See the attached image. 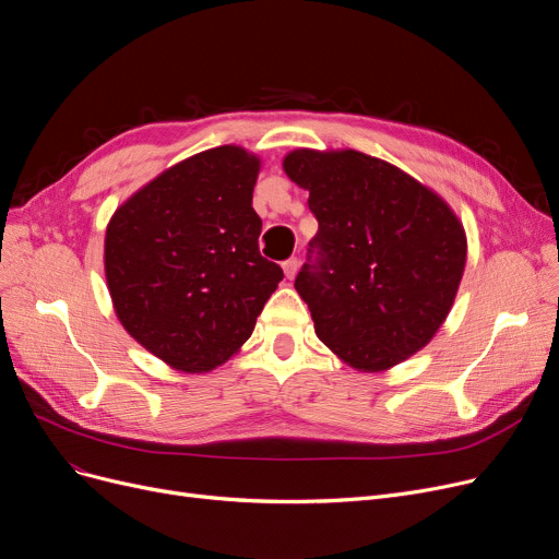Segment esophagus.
Instances as JSON below:
<instances>
[{"label": "esophagus", "mask_w": 559, "mask_h": 559, "mask_svg": "<svg viewBox=\"0 0 559 559\" xmlns=\"http://www.w3.org/2000/svg\"><path fill=\"white\" fill-rule=\"evenodd\" d=\"M297 270H299V258H289V260L283 262V272H285L287 278H295Z\"/></svg>", "instance_id": "1"}]
</instances>
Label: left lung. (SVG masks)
Listing matches in <instances>:
<instances>
[{"mask_svg": "<svg viewBox=\"0 0 559 559\" xmlns=\"http://www.w3.org/2000/svg\"><path fill=\"white\" fill-rule=\"evenodd\" d=\"M319 230L295 287L314 333L350 367L403 362L442 326L464 272L462 224L435 192L360 152L285 156Z\"/></svg>", "mask_w": 559, "mask_h": 559, "instance_id": "1", "label": "left lung"}]
</instances>
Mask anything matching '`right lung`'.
I'll list each match as a JSON object with an SVG mask.
<instances>
[{
  "label": "right lung",
  "mask_w": 559,
  "mask_h": 559,
  "mask_svg": "<svg viewBox=\"0 0 559 559\" xmlns=\"http://www.w3.org/2000/svg\"><path fill=\"white\" fill-rule=\"evenodd\" d=\"M258 169L240 146H217L163 171L108 224L115 312L174 369L211 371L228 360L283 281L258 249Z\"/></svg>",
  "instance_id": "right-lung-1"
}]
</instances>
